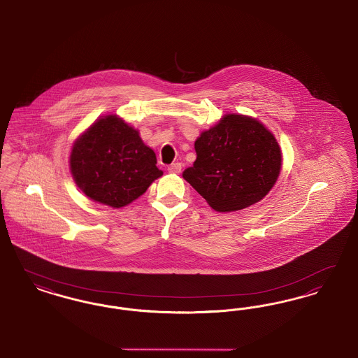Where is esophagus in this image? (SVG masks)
<instances>
[{"label": "esophagus", "mask_w": 358, "mask_h": 358, "mask_svg": "<svg viewBox=\"0 0 358 358\" xmlns=\"http://www.w3.org/2000/svg\"><path fill=\"white\" fill-rule=\"evenodd\" d=\"M168 171L173 173V174H177L181 171V164L180 162H174L168 166Z\"/></svg>", "instance_id": "obj_1"}]
</instances>
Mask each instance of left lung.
Wrapping results in <instances>:
<instances>
[{
    "label": "left lung",
    "instance_id": "8db88e82",
    "mask_svg": "<svg viewBox=\"0 0 358 358\" xmlns=\"http://www.w3.org/2000/svg\"><path fill=\"white\" fill-rule=\"evenodd\" d=\"M197 158L182 177L217 212H235L260 201L282 168L275 136L257 120L225 115L194 142Z\"/></svg>",
    "mask_w": 358,
    "mask_h": 358
}]
</instances>
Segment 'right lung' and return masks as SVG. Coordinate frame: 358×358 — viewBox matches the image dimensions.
<instances>
[{"label": "right lung", "mask_w": 358, "mask_h": 358, "mask_svg": "<svg viewBox=\"0 0 358 358\" xmlns=\"http://www.w3.org/2000/svg\"><path fill=\"white\" fill-rule=\"evenodd\" d=\"M69 165L87 197L113 208L130 204L164 174L138 131L115 115L96 120L75 142Z\"/></svg>", "instance_id": "add662e5"}]
</instances>
